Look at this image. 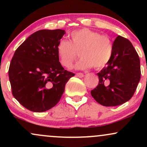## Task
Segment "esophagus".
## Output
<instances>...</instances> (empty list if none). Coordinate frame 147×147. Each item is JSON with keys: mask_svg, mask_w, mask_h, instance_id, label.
Segmentation results:
<instances>
[{"mask_svg": "<svg viewBox=\"0 0 147 147\" xmlns=\"http://www.w3.org/2000/svg\"><path fill=\"white\" fill-rule=\"evenodd\" d=\"M76 75H77V77H79V78H82V77H84V74L82 73V72H78V73L76 74Z\"/></svg>", "mask_w": 147, "mask_h": 147, "instance_id": "obj_1", "label": "esophagus"}]
</instances>
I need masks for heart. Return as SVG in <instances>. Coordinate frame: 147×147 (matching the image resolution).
<instances>
[{"label": "heart", "mask_w": 147, "mask_h": 147, "mask_svg": "<svg viewBox=\"0 0 147 147\" xmlns=\"http://www.w3.org/2000/svg\"><path fill=\"white\" fill-rule=\"evenodd\" d=\"M70 38V41L61 39L57 44V54L63 66H71L78 51L82 57L75 64V68L78 70H85L92 66L97 69L102 68L110 61L113 45L106 35L82 28L72 31Z\"/></svg>", "instance_id": "1"}]
</instances>
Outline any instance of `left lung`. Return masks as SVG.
<instances>
[{
    "instance_id": "1",
    "label": "left lung",
    "mask_w": 147,
    "mask_h": 147,
    "mask_svg": "<svg viewBox=\"0 0 147 147\" xmlns=\"http://www.w3.org/2000/svg\"><path fill=\"white\" fill-rule=\"evenodd\" d=\"M109 63L97 73L99 84L91 90L92 97L104 106H115L129 101L140 80V61L127 38L118 36Z\"/></svg>"
}]
</instances>
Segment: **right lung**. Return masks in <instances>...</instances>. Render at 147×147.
Segmentation results:
<instances>
[{
    "label": "right lung",
    "mask_w": 147,
    "mask_h": 147,
    "mask_svg": "<svg viewBox=\"0 0 147 147\" xmlns=\"http://www.w3.org/2000/svg\"><path fill=\"white\" fill-rule=\"evenodd\" d=\"M63 30H41L15 51L9 78L12 95L25 109L44 112L59 102L65 84L75 74L64 70L57 47Z\"/></svg>",
    "instance_id": "right-lung-1"
}]
</instances>
